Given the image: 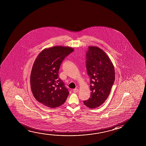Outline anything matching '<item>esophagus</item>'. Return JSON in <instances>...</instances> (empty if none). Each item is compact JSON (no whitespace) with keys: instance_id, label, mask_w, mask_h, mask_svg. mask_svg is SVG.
Here are the masks:
<instances>
[{"instance_id":"obj_1","label":"esophagus","mask_w":146,"mask_h":146,"mask_svg":"<svg viewBox=\"0 0 146 146\" xmlns=\"http://www.w3.org/2000/svg\"><path fill=\"white\" fill-rule=\"evenodd\" d=\"M73 91L74 92V93H77L78 92V89H74L73 90Z\"/></svg>"}]
</instances>
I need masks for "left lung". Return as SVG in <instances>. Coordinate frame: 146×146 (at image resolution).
Segmentation results:
<instances>
[{
    "mask_svg": "<svg viewBox=\"0 0 146 146\" xmlns=\"http://www.w3.org/2000/svg\"><path fill=\"white\" fill-rule=\"evenodd\" d=\"M86 68L90 78V97L83 101L90 108L104 104L110 94L115 80V71L110 58L102 50L89 46L86 52Z\"/></svg>",
    "mask_w": 146,
    "mask_h": 146,
    "instance_id": "obj_1",
    "label": "left lung"
}]
</instances>
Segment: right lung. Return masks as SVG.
I'll list each match as a JSON object with an SVG mask.
<instances>
[{"mask_svg": "<svg viewBox=\"0 0 146 146\" xmlns=\"http://www.w3.org/2000/svg\"><path fill=\"white\" fill-rule=\"evenodd\" d=\"M73 51L61 46L45 49L34 62L30 76L31 90L36 100L46 106L57 108L66 100L69 92L59 78V70L64 59Z\"/></svg>", "mask_w": 146, "mask_h": 146, "instance_id": "add662e5", "label": "right lung"}]
</instances>
